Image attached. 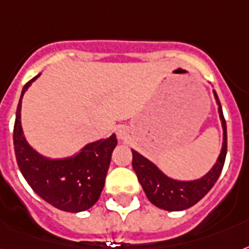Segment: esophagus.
<instances>
[{"label": "esophagus", "mask_w": 249, "mask_h": 249, "mask_svg": "<svg viewBox=\"0 0 249 249\" xmlns=\"http://www.w3.org/2000/svg\"><path fill=\"white\" fill-rule=\"evenodd\" d=\"M116 134L119 140H126L129 137V128L126 125H119L116 128Z\"/></svg>", "instance_id": "obj_1"}]
</instances>
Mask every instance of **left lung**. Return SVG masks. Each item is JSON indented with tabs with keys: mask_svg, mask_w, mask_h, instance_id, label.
Wrapping results in <instances>:
<instances>
[{
	"mask_svg": "<svg viewBox=\"0 0 249 249\" xmlns=\"http://www.w3.org/2000/svg\"><path fill=\"white\" fill-rule=\"evenodd\" d=\"M214 96L218 103V111L223 126V145L217 163L204 178L193 181H179V180L170 179L150 162L149 159L142 157L136 150H132L133 170L137 175L138 181L143 188L150 202L163 210L179 212L196 205L213 188L221 175L227 154V130H226V120L222 112L221 102L218 99L215 91H214Z\"/></svg>",
	"mask_w": 249,
	"mask_h": 249,
	"instance_id": "obj_1",
	"label": "left lung"
}]
</instances>
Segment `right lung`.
Here are the masks:
<instances>
[{
    "label": "right lung",
    "mask_w": 249,
    "mask_h": 249,
    "mask_svg": "<svg viewBox=\"0 0 249 249\" xmlns=\"http://www.w3.org/2000/svg\"><path fill=\"white\" fill-rule=\"evenodd\" d=\"M37 77L24 85L17 108L13 133L17 163L37 196L64 212H83L99 200L112 151L117 145L116 136L89 143L70 158L48 159L37 154L26 141L20 125V100Z\"/></svg>",
    "instance_id": "right-lung-1"
}]
</instances>
